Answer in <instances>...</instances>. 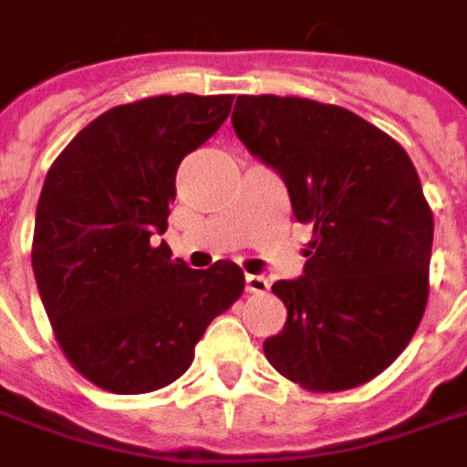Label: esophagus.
<instances>
[{
  "label": "esophagus",
  "instance_id": "34e87169",
  "mask_svg": "<svg viewBox=\"0 0 467 467\" xmlns=\"http://www.w3.org/2000/svg\"><path fill=\"white\" fill-rule=\"evenodd\" d=\"M266 288H269V280L266 277H261V275H245V290L248 293H266Z\"/></svg>",
  "mask_w": 467,
  "mask_h": 467
}]
</instances>
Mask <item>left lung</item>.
Instances as JSON below:
<instances>
[{
  "mask_svg": "<svg viewBox=\"0 0 467 467\" xmlns=\"http://www.w3.org/2000/svg\"><path fill=\"white\" fill-rule=\"evenodd\" d=\"M237 140L315 224L304 275L277 280L288 319L264 341L269 365L309 391H346L383 372L428 301L433 216L404 148L357 113L304 97L243 95Z\"/></svg>",
  "mask_w": 467,
  "mask_h": 467,
  "instance_id": "8db88e82",
  "label": "left lung"
}]
</instances>
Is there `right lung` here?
I'll use <instances>...</instances> for the list:
<instances>
[{
    "label": "right lung",
    "instance_id": "add662e5",
    "mask_svg": "<svg viewBox=\"0 0 467 467\" xmlns=\"http://www.w3.org/2000/svg\"><path fill=\"white\" fill-rule=\"evenodd\" d=\"M233 95H161L84 126L44 179L34 277L68 362L113 394H148L192 365L213 317L240 298L233 261L190 269L166 233L177 169L219 131Z\"/></svg>",
    "mask_w": 467,
    "mask_h": 467
}]
</instances>
